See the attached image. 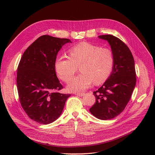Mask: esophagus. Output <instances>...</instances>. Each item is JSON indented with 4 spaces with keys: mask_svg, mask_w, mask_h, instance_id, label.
I'll list each match as a JSON object with an SVG mask.
<instances>
[{
    "mask_svg": "<svg viewBox=\"0 0 155 155\" xmlns=\"http://www.w3.org/2000/svg\"><path fill=\"white\" fill-rule=\"evenodd\" d=\"M75 95H78L79 97H83V96L85 95V94L84 93H76Z\"/></svg>",
    "mask_w": 155,
    "mask_h": 155,
    "instance_id": "34e87169",
    "label": "esophagus"
}]
</instances>
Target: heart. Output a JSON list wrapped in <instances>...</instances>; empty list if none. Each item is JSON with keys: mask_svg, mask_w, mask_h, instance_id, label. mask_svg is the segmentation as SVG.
I'll return each instance as SVG.
<instances>
[{"mask_svg": "<svg viewBox=\"0 0 155 155\" xmlns=\"http://www.w3.org/2000/svg\"><path fill=\"white\" fill-rule=\"evenodd\" d=\"M68 53L69 57L58 56L54 65L57 75L65 82H69L80 67L81 73L68 84L69 91H84L94 82L102 84L111 75L114 56L110 49L82 42L71 47Z\"/></svg>", "mask_w": 155, "mask_h": 155, "instance_id": "obj_1", "label": "heart"}]
</instances>
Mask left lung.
<instances>
[{
	"instance_id": "obj_1",
	"label": "left lung",
	"mask_w": 155,
	"mask_h": 155,
	"mask_svg": "<svg viewBox=\"0 0 155 155\" xmlns=\"http://www.w3.org/2000/svg\"><path fill=\"white\" fill-rule=\"evenodd\" d=\"M107 41L114 56V65L110 77L94 95L95 103L89 109L97 119L109 120L123 112L131 98L136 82L133 54L120 39L112 35H101Z\"/></svg>"
}]
</instances>
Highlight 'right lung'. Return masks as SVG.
<instances>
[{
  "instance_id": "add662e5",
  "label": "right lung",
  "mask_w": 155,
  "mask_h": 155,
  "mask_svg": "<svg viewBox=\"0 0 155 155\" xmlns=\"http://www.w3.org/2000/svg\"><path fill=\"white\" fill-rule=\"evenodd\" d=\"M68 43H71L70 39L41 36L26 49L20 60L17 72L19 101L27 115L38 123L55 121L71 95L56 92L63 88L55 71L56 56Z\"/></svg>"
}]
</instances>
